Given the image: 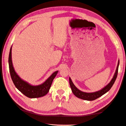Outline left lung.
<instances>
[{"label":"left lung","mask_w":126,"mask_h":126,"mask_svg":"<svg viewBox=\"0 0 126 126\" xmlns=\"http://www.w3.org/2000/svg\"><path fill=\"white\" fill-rule=\"evenodd\" d=\"M119 64V61H118L116 72H115V73L114 74L113 77L111 80H110V82L106 86L104 87V88L101 89L100 91L94 92L87 93V92H84L80 91L79 89H78L75 86V85L73 84V82L72 81L71 78L69 77V84H70V86H71L72 92H73V93L77 97L79 98L84 99V100H87V101H93V100L96 99L97 98H98L101 97L102 95H103V94H104L107 92L109 91L110 90V89L111 88V87H112L113 85L115 80H116L117 78V74H118Z\"/></svg>","instance_id":"1"}]
</instances>
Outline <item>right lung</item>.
<instances>
[{"label":"right lung","mask_w":126,"mask_h":126,"mask_svg":"<svg viewBox=\"0 0 126 126\" xmlns=\"http://www.w3.org/2000/svg\"><path fill=\"white\" fill-rule=\"evenodd\" d=\"M12 48H10L9 59V72L11 76L13 82L14 83L15 86L25 96L31 98H35L43 97L48 93L49 89L52 85V82L55 77L58 73V71H55L47 79L45 82L42 84L37 85V86H33L26 81H24L18 75L13 65L12 59Z\"/></svg>","instance_id":"1"}]
</instances>
